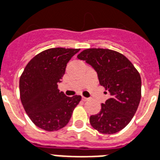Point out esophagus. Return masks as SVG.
Here are the masks:
<instances>
[{
  "label": "esophagus",
  "mask_w": 160,
  "mask_h": 160,
  "mask_svg": "<svg viewBox=\"0 0 160 160\" xmlns=\"http://www.w3.org/2000/svg\"><path fill=\"white\" fill-rule=\"evenodd\" d=\"M82 100H83L84 102H86V101H88V100H89V98H82Z\"/></svg>",
  "instance_id": "1"
}]
</instances>
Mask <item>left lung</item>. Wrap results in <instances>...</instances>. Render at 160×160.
<instances>
[{
  "instance_id": "left-lung-1",
  "label": "left lung",
  "mask_w": 160,
  "mask_h": 160,
  "mask_svg": "<svg viewBox=\"0 0 160 160\" xmlns=\"http://www.w3.org/2000/svg\"><path fill=\"white\" fill-rule=\"evenodd\" d=\"M94 68L99 83L110 98L100 112L90 117L93 128L102 134H113L128 125L137 112L142 97L139 72L125 56L116 51L89 48L77 56Z\"/></svg>"
}]
</instances>
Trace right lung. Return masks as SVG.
I'll return each instance as SVG.
<instances>
[{"label": "right lung", "mask_w": 160, "mask_h": 160, "mask_svg": "<svg viewBox=\"0 0 160 160\" xmlns=\"http://www.w3.org/2000/svg\"><path fill=\"white\" fill-rule=\"evenodd\" d=\"M80 49L50 48L28 62L19 80L20 99L25 112L39 128L58 131L69 121L80 96L66 97L59 92L67 63Z\"/></svg>", "instance_id": "obj_1"}]
</instances>
